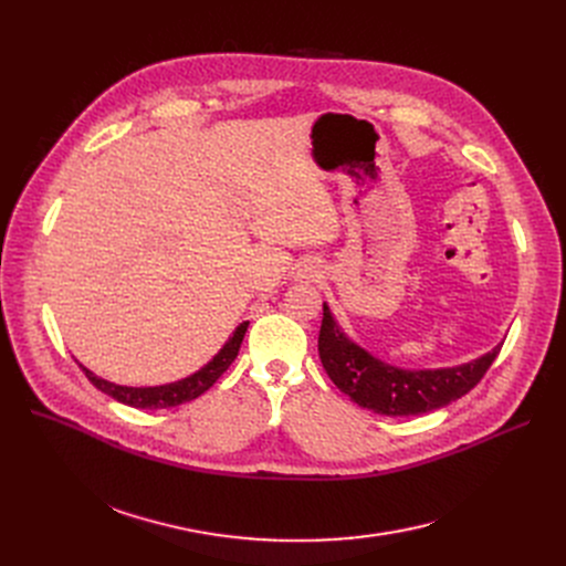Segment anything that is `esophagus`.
<instances>
[{
  "mask_svg": "<svg viewBox=\"0 0 566 566\" xmlns=\"http://www.w3.org/2000/svg\"><path fill=\"white\" fill-rule=\"evenodd\" d=\"M298 277H301V280H310V282H316V280L321 277L318 265H316V263H312V261L303 263V265L298 268Z\"/></svg>",
  "mask_w": 566,
  "mask_h": 566,
  "instance_id": "1",
  "label": "esophagus"
}]
</instances>
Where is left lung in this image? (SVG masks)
<instances>
[{"label":"left lung","mask_w":566,"mask_h":566,"mask_svg":"<svg viewBox=\"0 0 566 566\" xmlns=\"http://www.w3.org/2000/svg\"><path fill=\"white\" fill-rule=\"evenodd\" d=\"M502 346L482 355L480 360L452 367V369H427L408 371L385 365L360 346L344 337L337 323L323 305V321L318 333V355L323 369L328 371L337 388L363 408L378 415H422L448 406L478 385Z\"/></svg>","instance_id":"1"}]
</instances>
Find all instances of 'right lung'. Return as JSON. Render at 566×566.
Returning <instances> with one entry per match:
<instances>
[{
  "mask_svg": "<svg viewBox=\"0 0 566 566\" xmlns=\"http://www.w3.org/2000/svg\"><path fill=\"white\" fill-rule=\"evenodd\" d=\"M245 331H248V323H241L235 328V333L231 335V339L222 346V350L203 369H199L197 374H192L184 380H178V382L160 385V388H124V385L107 382V380L94 376L88 369H84L82 365L80 367L86 374V378L92 380L101 392L109 395L116 401H122V403L133 406V408H171V406H181L186 401H192L199 395H203L208 388H211V385L235 360L238 348H241V344H243Z\"/></svg>",
  "mask_w": 566,
  "mask_h": 566,
  "instance_id": "obj_1",
  "label": "right lung"
}]
</instances>
